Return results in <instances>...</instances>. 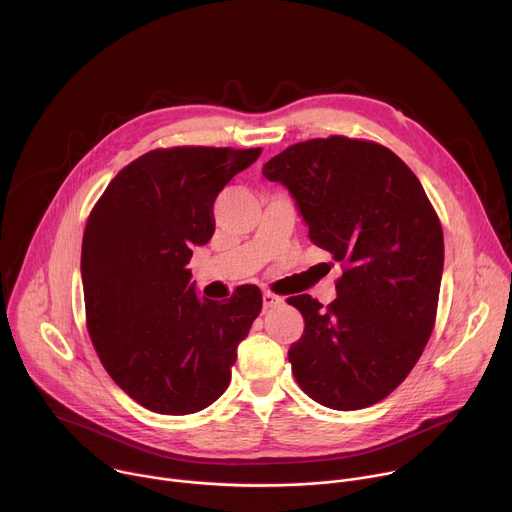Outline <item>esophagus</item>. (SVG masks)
Returning a JSON list of instances; mask_svg holds the SVG:
<instances>
[{"label": "esophagus", "mask_w": 512, "mask_h": 512, "mask_svg": "<svg viewBox=\"0 0 512 512\" xmlns=\"http://www.w3.org/2000/svg\"><path fill=\"white\" fill-rule=\"evenodd\" d=\"M279 304H283V300H281L279 296L271 294V291H265V294H263V306H265V308H275V306H279Z\"/></svg>", "instance_id": "34e87169"}]
</instances>
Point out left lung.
Masks as SVG:
<instances>
[{
  "mask_svg": "<svg viewBox=\"0 0 512 512\" xmlns=\"http://www.w3.org/2000/svg\"><path fill=\"white\" fill-rule=\"evenodd\" d=\"M308 237L344 265L336 300L289 298L306 328L287 356L298 385L338 411L379 403L419 360L435 322L444 233L417 176L385 145L332 135L271 158Z\"/></svg>",
  "mask_w": 512,
  "mask_h": 512,
  "instance_id": "obj_1",
  "label": "left lung"
}]
</instances>
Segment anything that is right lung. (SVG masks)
Wrapping results in <instances>:
<instances>
[{
  "label": "right lung",
  "instance_id": "1",
  "mask_svg": "<svg viewBox=\"0 0 512 512\" xmlns=\"http://www.w3.org/2000/svg\"><path fill=\"white\" fill-rule=\"evenodd\" d=\"M261 148H172L125 166L83 235L87 328L111 379L141 407L196 413L231 381L237 346L259 316L257 285L229 302L198 298L186 269L214 233V200Z\"/></svg>",
  "mask_w": 512,
  "mask_h": 512
}]
</instances>
